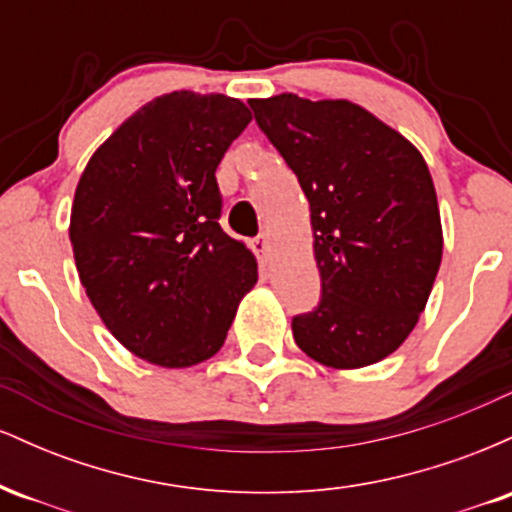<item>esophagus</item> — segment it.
Masks as SVG:
<instances>
[{"instance_id":"esophagus-1","label":"esophagus","mask_w":512,"mask_h":512,"mask_svg":"<svg viewBox=\"0 0 512 512\" xmlns=\"http://www.w3.org/2000/svg\"><path fill=\"white\" fill-rule=\"evenodd\" d=\"M250 248L257 255V260H260L262 267H267V255H269V240H267V236L252 238L250 240Z\"/></svg>"}]
</instances>
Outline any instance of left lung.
<instances>
[{
  "instance_id": "8db88e82",
  "label": "left lung",
  "mask_w": 512,
  "mask_h": 512,
  "mask_svg": "<svg viewBox=\"0 0 512 512\" xmlns=\"http://www.w3.org/2000/svg\"><path fill=\"white\" fill-rule=\"evenodd\" d=\"M250 108L310 204L322 296L293 317V339L330 368L383 361L419 322L443 257L424 156L351 101L281 93Z\"/></svg>"
}]
</instances>
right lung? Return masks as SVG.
<instances>
[{"instance_id":"right-lung-1","label":"right lung","mask_w":512,"mask_h":512,"mask_svg":"<svg viewBox=\"0 0 512 512\" xmlns=\"http://www.w3.org/2000/svg\"><path fill=\"white\" fill-rule=\"evenodd\" d=\"M250 120L238 98L166 93L98 146L76 185L69 240L88 301L154 366L214 356L257 281L255 255L219 226L216 185Z\"/></svg>"}]
</instances>
